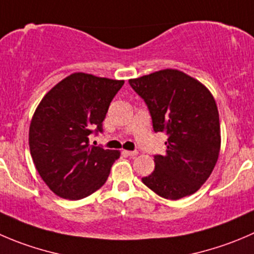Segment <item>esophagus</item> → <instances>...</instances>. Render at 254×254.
I'll list each match as a JSON object with an SVG mask.
<instances>
[{"label": "esophagus", "instance_id": "esophagus-1", "mask_svg": "<svg viewBox=\"0 0 254 254\" xmlns=\"http://www.w3.org/2000/svg\"><path fill=\"white\" fill-rule=\"evenodd\" d=\"M125 155H127V156H135V155H137V151H124Z\"/></svg>", "mask_w": 254, "mask_h": 254}]
</instances>
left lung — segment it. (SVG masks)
Wrapping results in <instances>:
<instances>
[{
	"mask_svg": "<svg viewBox=\"0 0 254 254\" xmlns=\"http://www.w3.org/2000/svg\"><path fill=\"white\" fill-rule=\"evenodd\" d=\"M144 99L155 132L167 135L166 154L154 155L155 170L141 181L167 200L192 195L210 177L221 146L220 118L210 90L176 69L130 79Z\"/></svg>",
	"mask_w": 254,
	"mask_h": 254,
	"instance_id": "left-lung-1",
	"label": "left lung"
}]
</instances>
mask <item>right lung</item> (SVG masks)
Here are the masks:
<instances>
[{"mask_svg": "<svg viewBox=\"0 0 254 254\" xmlns=\"http://www.w3.org/2000/svg\"><path fill=\"white\" fill-rule=\"evenodd\" d=\"M124 80L74 73L52 88L29 127V150L42 180L57 196L80 200L103 186L117 150L89 144L103 132L113 98Z\"/></svg>", "mask_w": 254, "mask_h": 254, "instance_id": "right-lung-1", "label": "right lung"}]
</instances>
